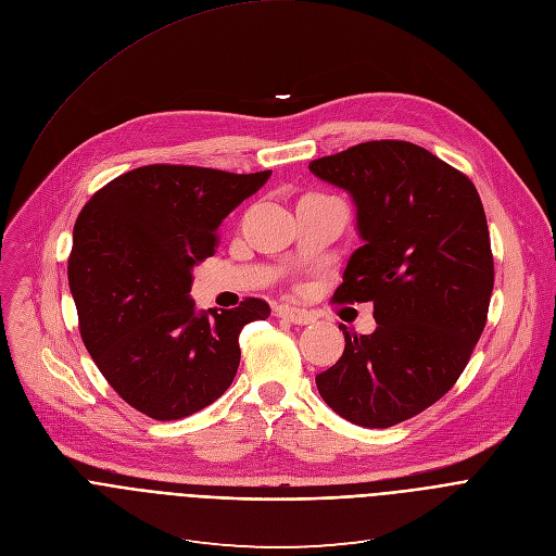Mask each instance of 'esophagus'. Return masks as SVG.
Here are the masks:
<instances>
[{
    "label": "esophagus",
    "instance_id": "1",
    "mask_svg": "<svg viewBox=\"0 0 556 556\" xmlns=\"http://www.w3.org/2000/svg\"><path fill=\"white\" fill-rule=\"evenodd\" d=\"M277 315L281 319H286V321H292V324H311L315 319L308 311H304V308H290V306H281L277 311Z\"/></svg>",
    "mask_w": 556,
    "mask_h": 556
}]
</instances>
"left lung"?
Masks as SVG:
<instances>
[{"mask_svg": "<svg viewBox=\"0 0 556 556\" xmlns=\"http://www.w3.org/2000/svg\"><path fill=\"white\" fill-rule=\"evenodd\" d=\"M351 192L364 241L332 292L374 302L371 336L344 332V353L315 382L332 412L368 429L409 420L445 395L485 328L494 256L473 182L425 147L368 140L311 161Z\"/></svg>", "mask_w": 556, "mask_h": 556, "instance_id": "1", "label": "left lung"}]
</instances>
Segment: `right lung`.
<instances>
[{
  "label": "right lung",
  "instance_id": "add662e5",
  "mask_svg": "<svg viewBox=\"0 0 556 556\" xmlns=\"http://www.w3.org/2000/svg\"><path fill=\"white\" fill-rule=\"evenodd\" d=\"M197 165H144L100 188L78 214L68 288L80 336L104 380L136 412L178 420L232 384L239 332L270 306L197 313L192 270L218 245V226L268 180Z\"/></svg>",
  "mask_w": 556,
  "mask_h": 556
}]
</instances>
